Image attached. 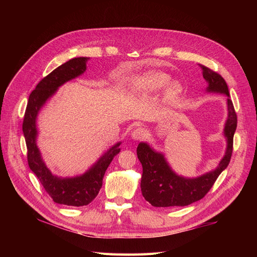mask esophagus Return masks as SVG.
Returning a JSON list of instances; mask_svg holds the SVG:
<instances>
[{"label":"esophagus","mask_w":257,"mask_h":257,"mask_svg":"<svg viewBox=\"0 0 257 257\" xmlns=\"http://www.w3.org/2000/svg\"><path fill=\"white\" fill-rule=\"evenodd\" d=\"M131 137L134 139V141H142L146 137V131L142 127H137L131 133Z\"/></svg>","instance_id":"esophagus-1"}]
</instances>
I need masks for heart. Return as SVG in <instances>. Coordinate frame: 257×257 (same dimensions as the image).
<instances>
[{"label": "heart", "mask_w": 257, "mask_h": 257, "mask_svg": "<svg viewBox=\"0 0 257 257\" xmlns=\"http://www.w3.org/2000/svg\"><path fill=\"white\" fill-rule=\"evenodd\" d=\"M169 81V76L165 73L161 72H148L143 76L139 77L135 81V87L141 90H158L164 87ZM180 91L179 84L174 82L168 87V94L169 95H176L177 93Z\"/></svg>", "instance_id": "b5f03b06"}]
</instances>
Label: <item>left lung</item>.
<instances>
[{"label": "left lung", "mask_w": 257, "mask_h": 257, "mask_svg": "<svg viewBox=\"0 0 257 257\" xmlns=\"http://www.w3.org/2000/svg\"><path fill=\"white\" fill-rule=\"evenodd\" d=\"M203 76L208 82V92L222 93L227 96L228 116L224 127V136L227 139L226 152L219 166L210 173L197 178H184L173 172L164 155L154 151L152 148L141 143L137 147V157L143 165L141 188L143 196L153 207L188 206L204 198L212 188L217 177L229 164L232 153V142L237 127V114L234 105L229 98L226 81L212 69L200 65Z\"/></svg>", "instance_id": "obj_1"}]
</instances>
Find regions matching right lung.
I'll use <instances>...</instances> for the list:
<instances>
[{
	"label": "right lung",
	"mask_w": 257,
	"mask_h": 257,
	"mask_svg": "<svg viewBox=\"0 0 257 257\" xmlns=\"http://www.w3.org/2000/svg\"><path fill=\"white\" fill-rule=\"evenodd\" d=\"M88 60L89 58L84 57L69 60L38 82L35 90L29 96L22 123L30 169L36 175L45 191L49 194L54 203L66 206L80 207L90 204L97 196L102 188L106 169L112 159L120 152L119 146L121 143H118L104 153L95 164L83 175L72 178H61L51 174L45 165L41 152L36 146V118L41 108L62 84L84 73Z\"/></svg>",
	"instance_id": "right-lung-1"
}]
</instances>
